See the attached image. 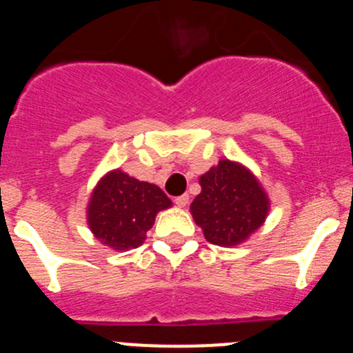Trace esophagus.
Segmentation results:
<instances>
[{"mask_svg":"<svg viewBox=\"0 0 353 353\" xmlns=\"http://www.w3.org/2000/svg\"><path fill=\"white\" fill-rule=\"evenodd\" d=\"M188 201H190L188 194H183V195H179V197L174 199V202H176V204H177V206H179V208H185L186 204H188Z\"/></svg>","mask_w":353,"mask_h":353,"instance_id":"esophagus-1","label":"esophagus"}]
</instances>
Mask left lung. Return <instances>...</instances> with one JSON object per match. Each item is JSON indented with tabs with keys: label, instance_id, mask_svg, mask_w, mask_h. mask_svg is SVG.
Returning <instances> with one entry per match:
<instances>
[{
	"label": "left lung",
	"instance_id": "obj_1",
	"mask_svg": "<svg viewBox=\"0 0 353 353\" xmlns=\"http://www.w3.org/2000/svg\"><path fill=\"white\" fill-rule=\"evenodd\" d=\"M199 183L202 190L190 210L210 243L238 245L265 222L268 197L241 165L222 159Z\"/></svg>",
	"mask_w": 353,
	"mask_h": 353
}]
</instances>
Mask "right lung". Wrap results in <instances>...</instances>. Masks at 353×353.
Instances as JSON below:
<instances>
[{"label":"right lung","mask_w":353,"mask_h":353,"mask_svg":"<svg viewBox=\"0 0 353 353\" xmlns=\"http://www.w3.org/2000/svg\"><path fill=\"white\" fill-rule=\"evenodd\" d=\"M172 202L156 185L115 170L101 179L88 204V225L104 245L134 249L145 240L156 213Z\"/></svg>","instance_id":"1"}]
</instances>
